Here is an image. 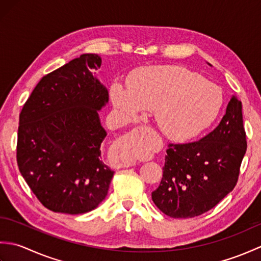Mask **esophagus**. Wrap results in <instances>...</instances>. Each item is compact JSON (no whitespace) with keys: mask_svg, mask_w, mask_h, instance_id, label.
Listing matches in <instances>:
<instances>
[{"mask_svg":"<svg viewBox=\"0 0 261 261\" xmlns=\"http://www.w3.org/2000/svg\"><path fill=\"white\" fill-rule=\"evenodd\" d=\"M151 129L147 125H140L132 130L131 134L121 140L115 147V156L119 159V167L126 168L136 164V156L140 145V138Z\"/></svg>","mask_w":261,"mask_h":261,"instance_id":"esophagus-1","label":"esophagus"}]
</instances>
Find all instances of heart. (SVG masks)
Listing matches in <instances>:
<instances>
[{
	"label": "heart",
	"instance_id": "obj_1",
	"mask_svg": "<svg viewBox=\"0 0 261 261\" xmlns=\"http://www.w3.org/2000/svg\"><path fill=\"white\" fill-rule=\"evenodd\" d=\"M114 108L127 119L154 111L159 130L175 141L202 134L213 124L223 104L222 90L181 66H150L131 76L129 88L111 86Z\"/></svg>",
	"mask_w": 261,
	"mask_h": 261
}]
</instances>
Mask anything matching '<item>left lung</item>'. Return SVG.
Returning <instances> with one entry per match:
<instances>
[{"instance_id": "left-lung-1", "label": "left lung", "mask_w": 261, "mask_h": 261, "mask_svg": "<svg viewBox=\"0 0 261 261\" xmlns=\"http://www.w3.org/2000/svg\"><path fill=\"white\" fill-rule=\"evenodd\" d=\"M246 150L242 103L233 96L219 125L207 136L169 145L162 181L151 193L153 203L174 219L207 212L234 188Z\"/></svg>"}]
</instances>
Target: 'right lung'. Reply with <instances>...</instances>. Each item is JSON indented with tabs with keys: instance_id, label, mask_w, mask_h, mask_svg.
<instances>
[{
	"instance_id": "obj_1",
	"label": "right lung",
	"mask_w": 261,
	"mask_h": 261,
	"mask_svg": "<svg viewBox=\"0 0 261 261\" xmlns=\"http://www.w3.org/2000/svg\"><path fill=\"white\" fill-rule=\"evenodd\" d=\"M101 65L98 55L83 54L43 76L20 113L19 170L54 212H90L108 195L114 171L102 160L98 111L109 92L93 75Z\"/></svg>"
}]
</instances>
